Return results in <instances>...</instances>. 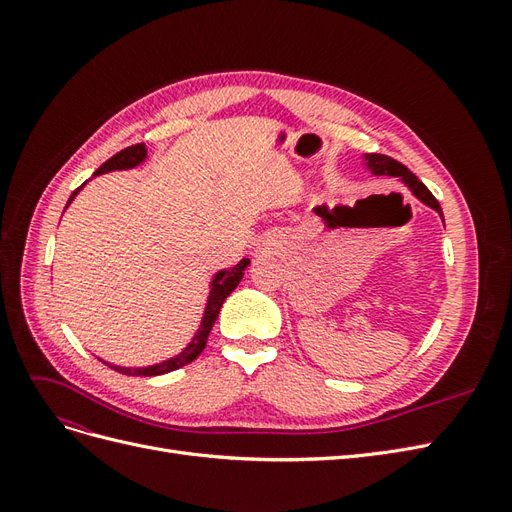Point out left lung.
Instances as JSON below:
<instances>
[{"label":"left lung","mask_w":512,"mask_h":512,"mask_svg":"<svg viewBox=\"0 0 512 512\" xmlns=\"http://www.w3.org/2000/svg\"><path fill=\"white\" fill-rule=\"evenodd\" d=\"M363 160H365V166H367V170H369L371 175H376V177H399L401 183H404L406 188L418 200H421L423 205H427V207H431L433 211H436L440 218H442V222H444L442 207H440L438 200L433 198V194L425 188V183L418 181V177L414 173H410V170L404 164L389 158V156H382V153H365Z\"/></svg>","instance_id":"obj_1"}]
</instances>
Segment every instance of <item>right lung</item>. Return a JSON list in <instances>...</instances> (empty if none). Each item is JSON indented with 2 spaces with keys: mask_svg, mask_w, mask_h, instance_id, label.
Listing matches in <instances>:
<instances>
[{
  "mask_svg": "<svg viewBox=\"0 0 512 512\" xmlns=\"http://www.w3.org/2000/svg\"><path fill=\"white\" fill-rule=\"evenodd\" d=\"M145 160H147V147H145V143H138V145H132V147H128V149H121L119 153H115V156H113L111 160H106V162L96 170L94 177L104 175V173H111V170L136 168L138 164H143ZM85 183H87V181H85ZM85 183L81 185L79 190L72 192L66 209L70 207L74 196L85 188ZM247 265H250V258H243V260L237 262L235 267L222 269V271H218V273L213 275V280H211V284H209V297H207L203 320H200V327H198V331L194 333V337L190 339V344L185 346L177 356H173V359H166V361H162V363L147 365V367H134V369H132V367H121V365L106 363V361H102V359H100V361L106 363L111 369L119 371V374H126V376H162V374H168V371H175V369H179V367H183V365L192 363V361L196 359V356L205 350L207 337H209V333H211V329H213L215 320H218L222 303L226 301L228 294H230L232 290H235V288L239 286V282L243 280V271L247 269Z\"/></svg>",
  "mask_w": 512,
  "mask_h": 512,
  "instance_id": "obj_1",
  "label": "right lung"
}]
</instances>
